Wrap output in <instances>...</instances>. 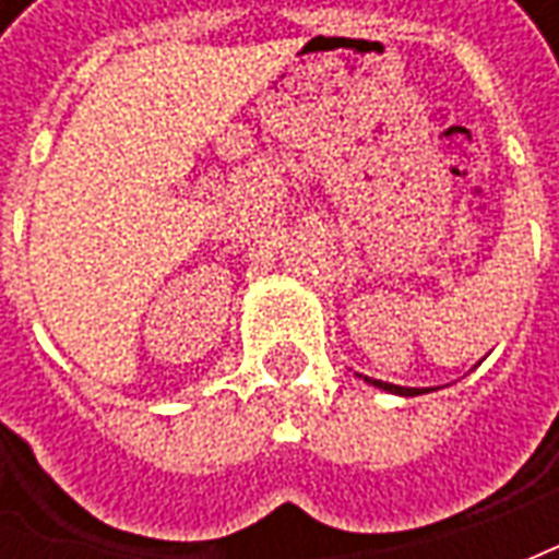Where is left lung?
Listing matches in <instances>:
<instances>
[{
  "mask_svg": "<svg viewBox=\"0 0 559 559\" xmlns=\"http://www.w3.org/2000/svg\"><path fill=\"white\" fill-rule=\"evenodd\" d=\"M362 377V374H359ZM365 383H371V386L383 389V392H392V395H401V399H413V395H425V392H431V389H411V386H395V383H383V380H374V377H362Z\"/></svg>",
  "mask_w": 559,
  "mask_h": 559,
  "instance_id": "1",
  "label": "left lung"
}]
</instances>
